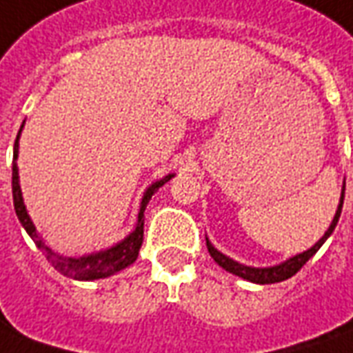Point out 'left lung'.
I'll use <instances>...</instances> for the list:
<instances>
[{
	"label": "left lung",
	"mask_w": 353,
	"mask_h": 353,
	"mask_svg": "<svg viewBox=\"0 0 353 353\" xmlns=\"http://www.w3.org/2000/svg\"><path fill=\"white\" fill-rule=\"evenodd\" d=\"M342 203H344V188H342V198H340V205L336 209V215L332 219V223H330L329 230L325 232V236L321 238L319 242L315 244V246L307 250V252H303V254L296 255L292 259H288V261H284V263L276 265V267H267V269H255V267H246V265H240L236 261H232V259H228L227 255H223L221 252H217L215 248L209 244L208 240V252L211 254V257L215 259V263L221 265L223 269H227L228 273L238 274V276H242V279H246V281H252V283L257 284H273V283H281V281H286V279H290L294 274L298 273L300 269H302L305 261H310V257L317 254V250H319L323 244H325V240L332 234V230L336 227V223H339L340 213H342Z\"/></svg>",
	"instance_id": "left-lung-1"
}]
</instances>
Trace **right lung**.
Listing matches in <instances>:
<instances>
[{
    "mask_svg": "<svg viewBox=\"0 0 353 353\" xmlns=\"http://www.w3.org/2000/svg\"><path fill=\"white\" fill-rule=\"evenodd\" d=\"M23 128V126H21ZM21 134V130H19ZM19 134H17V140H14V150H13V201H14V211H17V217L21 221V225L24 227V230L30 234L36 246L42 250V254L48 257L50 261L61 274L65 276H70V279H77V281H94V279H103V276H109V274L117 273L121 269H125L130 263H134L136 257H138V252L142 248V240H144V211L148 201L152 200L153 192L157 190L159 186H163L167 181H171L172 174L165 176L161 181H157L155 184H152L148 192H145L144 200H142V208H140V213H138V225H136V230L132 234L117 244L115 248L111 250H105V252H99V254L86 255V257H61L55 252H51L50 248L46 246L42 242V238L36 234V228H34L32 221L28 217L26 209H24L23 196H21V186H19V172H17V165H14V159L19 155Z\"/></svg>",
    "mask_w": 353,
    "mask_h": 353,
    "instance_id": "1",
    "label": "right lung"
}]
</instances>
